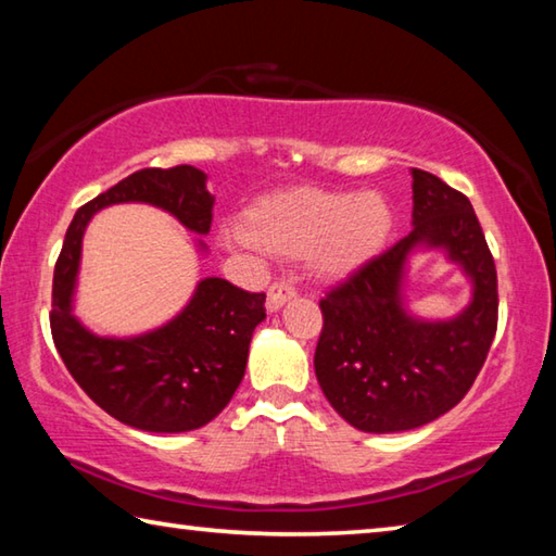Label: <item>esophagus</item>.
<instances>
[{"label": "esophagus", "instance_id": "34e87169", "mask_svg": "<svg viewBox=\"0 0 556 556\" xmlns=\"http://www.w3.org/2000/svg\"><path fill=\"white\" fill-rule=\"evenodd\" d=\"M294 294H296V289L291 281H275V285H271L267 291V308L269 312H279V308L285 306L289 299H294Z\"/></svg>", "mask_w": 556, "mask_h": 556}]
</instances>
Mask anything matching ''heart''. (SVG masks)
<instances>
[{"instance_id":"1","label":"heart","mask_w":556,"mask_h":556,"mask_svg":"<svg viewBox=\"0 0 556 556\" xmlns=\"http://www.w3.org/2000/svg\"><path fill=\"white\" fill-rule=\"evenodd\" d=\"M390 230L392 211L380 193L291 188L250 208L235 238L279 257L308 255L318 271L341 277L378 255Z\"/></svg>"}]
</instances>
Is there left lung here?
Listing matches in <instances>:
<instances>
[{
    "label": "left lung",
    "mask_w": 556,
    "mask_h": 556,
    "mask_svg": "<svg viewBox=\"0 0 556 556\" xmlns=\"http://www.w3.org/2000/svg\"><path fill=\"white\" fill-rule=\"evenodd\" d=\"M414 228L318 301L324 328L314 368L326 400L361 431L429 425L466 397L497 331V275L473 205L439 176L412 168ZM446 247L475 279L454 323H414L399 306L403 257L414 243Z\"/></svg>",
    "instance_id": "8db88e82"
}]
</instances>
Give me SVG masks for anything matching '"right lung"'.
Masks as SVG:
<instances>
[{"label": "right lung", "mask_w": 556, "mask_h": 556, "mask_svg": "<svg viewBox=\"0 0 556 556\" xmlns=\"http://www.w3.org/2000/svg\"><path fill=\"white\" fill-rule=\"evenodd\" d=\"M152 203L188 230L208 232L213 195L205 174L181 164L142 168L80 205L65 232L53 271L51 336L83 392L122 425L156 434L191 431L218 417L248 365L255 326L265 318V291H244L228 279H203L172 324L139 338H98L71 314L80 240L92 213L112 203Z\"/></svg>", "instance_id": "right-lung-1"}]
</instances>
